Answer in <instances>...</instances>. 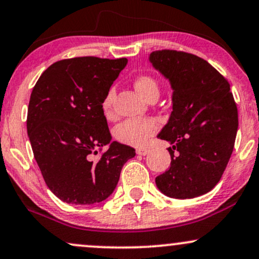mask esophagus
I'll use <instances>...</instances> for the list:
<instances>
[{
    "label": "esophagus",
    "mask_w": 259,
    "mask_h": 259,
    "mask_svg": "<svg viewBox=\"0 0 259 259\" xmlns=\"http://www.w3.org/2000/svg\"><path fill=\"white\" fill-rule=\"evenodd\" d=\"M148 152H150V150H147V148H138L136 150V153L141 154V156H146Z\"/></svg>",
    "instance_id": "obj_1"
}]
</instances>
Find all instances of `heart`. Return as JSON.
<instances>
[{
    "instance_id": "obj_1",
    "label": "heart",
    "mask_w": 259,
    "mask_h": 259,
    "mask_svg": "<svg viewBox=\"0 0 259 259\" xmlns=\"http://www.w3.org/2000/svg\"><path fill=\"white\" fill-rule=\"evenodd\" d=\"M134 86L142 97L148 100L158 96V82L150 75H139L134 80ZM114 89H109L102 101V112L106 117L113 115ZM160 123L157 118H133L115 127V138L120 142L132 146H144L151 136L159 130Z\"/></svg>"
}]
</instances>
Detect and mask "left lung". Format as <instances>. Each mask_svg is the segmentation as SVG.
<instances>
[{"label":"left lung","mask_w":259,"mask_h":259,"mask_svg":"<svg viewBox=\"0 0 259 259\" xmlns=\"http://www.w3.org/2000/svg\"><path fill=\"white\" fill-rule=\"evenodd\" d=\"M150 61L173 88V112L158 135L173 145L157 187L173 198L207 194L221 180L233 153L239 117L230 84L198 56L158 50Z\"/></svg>","instance_id":"8db88e82"}]
</instances>
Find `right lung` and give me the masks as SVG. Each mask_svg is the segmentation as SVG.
<instances>
[{
    "label": "right lung",
    "mask_w": 259,
    "mask_h": 259,
    "mask_svg": "<svg viewBox=\"0 0 259 259\" xmlns=\"http://www.w3.org/2000/svg\"><path fill=\"white\" fill-rule=\"evenodd\" d=\"M127 63L126 58L95 56L50 65L30 95L26 129L45 183L59 200L92 204L114 191L135 150L111 142L102 101ZM100 152L97 161L93 156Z\"/></svg>",
    "instance_id": "obj_1"
}]
</instances>
